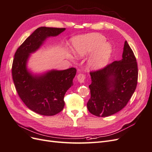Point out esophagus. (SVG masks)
<instances>
[{"instance_id": "esophagus-1", "label": "esophagus", "mask_w": 152, "mask_h": 152, "mask_svg": "<svg viewBox=\"0 0 152 152\" xmlns=\"http://www.w3.org/2000/svg\"><path fill=\"white\" fill-rule=\"evenodd\" d=\"M77 78L78 81H79L80 83H83V82H84L86 76L84 74H82V73H79V74L77 75Z\"/></svg>"}]
</instances>
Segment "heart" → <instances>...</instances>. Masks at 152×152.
<instances>
[{
  "mask_svg": "<svg viewBox=\"0 0 152 152\" xmlns=\"http://www.w3.org/2000/svg\"><path fill=\"white\" fill-rule=\"evenodd\" d=\"M73 50L76 56L84 58L91 53L87 61L88 68L97 70L103 68L111 56L112 47L104 36L98 34L79 35L72 40Z\"/></svg>",
  "mask_w": 152,
  "mask_h": 152,
  "instance_id": "obj_1",
  "label": "heart"
}]
</instances>
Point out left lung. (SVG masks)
<instances>
[{
	"label": "left lung",
	"mask_w": 152,
	"mask_h": 152,
	"mask_svg": "<svg viewBox=\"0 0 152 152\" xmlns=\"http://www.w3.org/2000/svg\"><path fill=\"white\" fill-rule=\"evenodd\" d=\"M90 75L91 98L87 107L91 113L108 117L125 107L134 93L138 76L136 59L127 41L121 60L91 72Z\"/></svg>",
	"instance_id": "left-lung-1"
}]
</instances>
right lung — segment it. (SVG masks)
Instances as JSON below:
<instances>
[{
  "mask_svg": "<svg viewBox=\"0 0 152 152\" xmlns=\"http://www.w3.org/2000/svg\"><path fill=\"white\" fill-rule=\"evenodd\" d=\"M65 30V28L39 27L18 48L13 59L12 75L18 95L27 107L42 115L52 116L62 111L64 96L73 85L77 70H52L34 75L27 69V61L30 55L37 50L47 38Z\"/></svg>",
  "mask_w": 152,
  "mask_h": 152,
  "instance_id": "obj_1",
  "label": "right lung"
}]
</instances>
